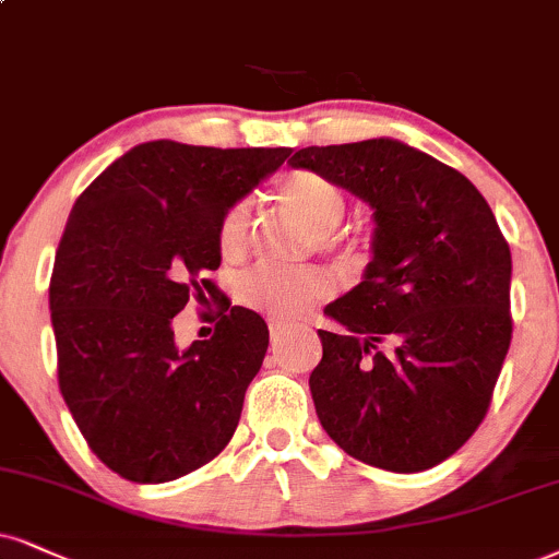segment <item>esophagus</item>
I'll list each match as a JSON object with an SVG mask.
<instances>
[{
	"instance_id": "34e87169",
	"label": "esophagus",
	"mask_w": 559,
	"mask_h": 559,
	"mask_svg": "<svg viewBox=\"0 0 559 559\" xmlns=\"http://www.w3.org/2000/svg\"><path fill=\"white\" fill-rule=\"evenodd\" d=\"M285 329H287V323H282V321H269V332H272L274 340H277V336H282V332H285Z\"/></svg>"
}]
</instances>
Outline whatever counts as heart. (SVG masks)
Listing matches in <instances>:
<instances>
[{"label":"heart","instance_id":"1","mask_svg":"<svg viewBox=\"0 0 559 559\" xmlns=\"http://www.w3.org/2000/svg\"><path fill=\"white\" fill-rule=\"evenodd\" d=\"M280 202L287 212L300 217L311 230L319 233L323 246L334 243V227L342 223L347 199L340 186L313 170H293L282 178ZM251 215L248 204L236 202L227 206L217 225V248L225 259H240L248 246ZM332 295V280L321 269H280V266H253L238 280V300L246 308L261 311L277 321H293L306 316L316 302Z\"/></svg>","mask_w":559,"mask_h":559}]
</instances>
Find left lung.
I'll return each instance as SVG.
<instances>
[{"label":"left lung","mask_w":559,"mask_h":559,"mask_svg":"<svg viewBox=\"0 0 559 559\" xmlns=\"http://www.w3.org/2000/svg\"><path fill=\"white\" fill-rule=\"evenodd\" d=\"M313 170L373 206V259L323 313L311 394L344 453L425 472L459 451L490 409L511 347V248L477 186L409 144L302 147Z\"/></svg>","instance_id":"left-lung-1"}]
</instances>
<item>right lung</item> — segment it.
I'll return each instance as SVG.
<instances>
[{
    "mask_svg": "<svg viewBox=\"0 0 559 559\" xmlns=\"http://www.w3.org/2000/svg\"><path fill=\"white\" fill-rule=\"evenodd\" d=\"M290 153L144 142L69 212L48 287L59 389L87 445L119 477L160 485L230 443L269 329L206 274L223 259L219 217ZM189 299H215L221 321L210 341L181 350L173 316Z\"/></svg>",
    "mask_w": 559,
    "mask_h": 559,
    "instance_id": "add662e5",
    "label": "right lung"
}]
</instances>
